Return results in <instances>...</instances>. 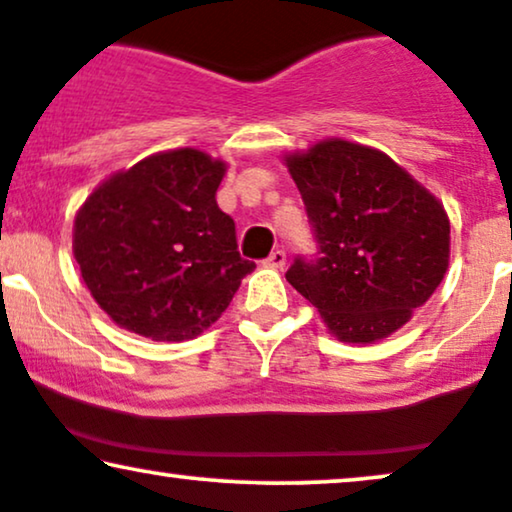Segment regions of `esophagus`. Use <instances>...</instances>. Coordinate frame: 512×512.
I'll list each match as a JSON object with an SVG mask.
<instances>
[{"mask_svg": "<svg viewBox=\"0 0 512 512\" xmlns=\"http://www.w3.org/2000/svg\"><path fill=\"white\" fill-rule=\"evenodd\" d=\"M285 263H287V254L282 249H275L273 254L266 258L268 268H285Z\"/></svg>", "mask_w": 512, "mask_h": 512, "instance_id": "obj_1", "label": "esophagus"}]
</instances>
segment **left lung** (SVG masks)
<instances>
[{
  "label": "left lung",
  "instance_id": "1",
  "mask_svg": "<svg viewBox=\"0 0 512 512\" xmlns=\"http://www.w3.org/2000/svg\"><path fill=\"white\" fill-rule=\"evenodd\" d=\"M285 161L318 242V258H294L287 282L342 342L389 337L444 280L451 244L444 206L363 144L325 140Z\"/></svg>",
  "mask_w": 512,
  "mask_h": 512
}]
</instances>
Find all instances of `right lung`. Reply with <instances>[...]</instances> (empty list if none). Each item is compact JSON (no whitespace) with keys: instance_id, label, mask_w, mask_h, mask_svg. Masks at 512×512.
Listing matches in <instances>:
<instances>
[{"instance_id":"obj_1","label":"right lung","mask_w":512,"mask_h":512,"mask_svg":"<svg viewBox=\"0 0 512 512\" xmlns=\"http://www.w3.org/2000/svg\"><path fill=\"white\" fill-rule=\"evenodd\" d=\"M225 163L199 149L147 156L80 206L73 256L99 308L125 330L182 342L216 323L254 270L216 204Z\"/></svg>"}]
</instances>
